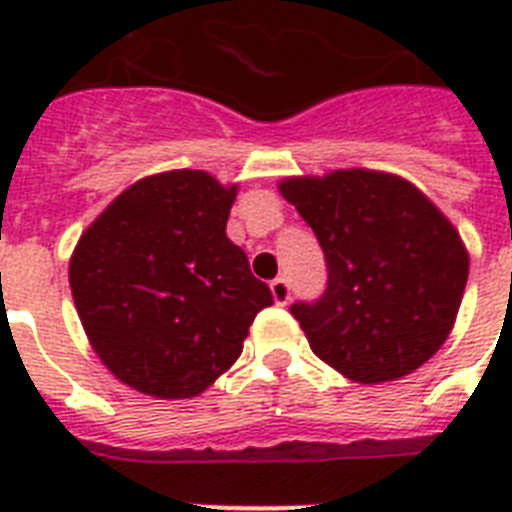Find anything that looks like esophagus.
Wrapping results in <instances>:
<instances>
[{
	"mask_svg": "<svg viewBox=\"0 0 512 512\" xmlns=\"http://www.w3.org/2000/svg\"><path fill=\"white\" fill-rule=\"evenodd\" d=\"M271 295L279 305H287L289 295H292V292H289V281L287 279H273L271 281Z\"/></svg>",
	"mask_w": 512,
	"mask_h": 512,
	"instance_id": "esophagus-1",
	"label": "esophagus"
}]
</instances>
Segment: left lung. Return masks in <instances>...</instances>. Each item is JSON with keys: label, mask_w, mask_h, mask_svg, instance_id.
<instances>
[{"label": "left lung", "mask_w": 512, "mask_h": 512, "mask_svg": "<svg viewBox=\"0 0 512 512\" xmlns=\"http://www.w3.org/2000/svg\"><path fill=\"white\" fill-rule=\"evenodd\" d=\"M279 191L327 260L324 295L292 305L313 353L364 385L420 369L452 332L468 284V249L449 217L377 170L287 177Z\"/></svg>", "instance_id": "8db88e82"}]
</instances>
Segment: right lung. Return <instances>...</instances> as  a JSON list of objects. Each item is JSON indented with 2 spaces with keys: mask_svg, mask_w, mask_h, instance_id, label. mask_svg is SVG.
<instances>
[{
  "mask_svg": "<svg viewBox=\"0 0 512 512\" xmlns=\"http://www.w3.org/2000/svg\"><path fill=\"white\" fill-rule=\"evenodd\" d=\"M239 185L204 170L148 175L79 236L68 284L92 350L154 398L204 393L241 356L273 305L244 249L225 236Z\"/></svg>",
  "mask_w": 512,
  "mask_h": 512,
  "instance_id": "right-lung-1",
  "label": "right lung"
}]
</instances>
